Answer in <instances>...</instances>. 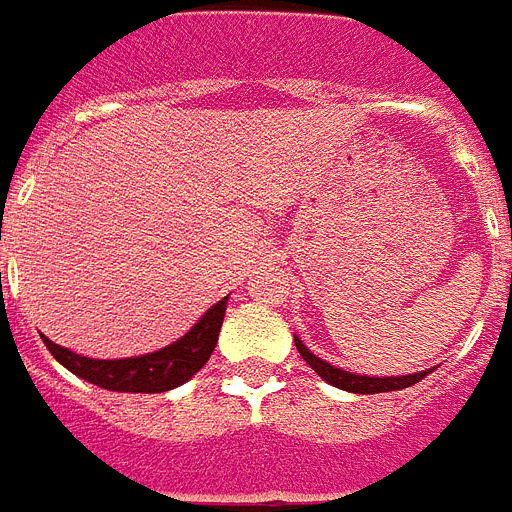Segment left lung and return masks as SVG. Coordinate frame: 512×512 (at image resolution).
I'll use <instances>...</instances> for the list:
<instances>
[{"label":"left lung","mask_w":512,"mask_h":512,"mask_svg":"<svg viewBox=\"0 0 512 512\" xmlns=\"http://www.w3.org/2000/svg\"><path fill=\"white\" fill-rule=\"evenodd\" d=\"M294 343H296V351L302 354L304 362L315 369L322 380L330 382V385H336V388H341V390H349V393H364V395H367V393H390V390L411 388V385H416V382L424 380V377L432 372V369H427V372H416V375H403V377L354 375V372H346V369H338V367H333V364L322 362L320 356L312 354V351H309L307 346L299 341V338H294Z\"/></svg>","instance_id":"obj_1"}]
</instances>
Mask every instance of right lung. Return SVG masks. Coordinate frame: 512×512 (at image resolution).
I'll return each instance as SVG.
<instances>
[{
	"mask_svg": "<svg viewBox=\"0 0 512 512\" xmlns=\"http://www.w3.org/2000/svg\"><path fill=\"white\" fill-rule=\"evenodd\" d=\"M226 302H229V296H223L216 307H210L195 328L176 343L156 351V354L135 356V359H111V362L109 359H88L70 349H62L46 336L44 343L59 364L98 388L119 390V393H163V390L187 382L205 367L218 343Z\"/></svg>",
	"mask_w": 512,
	"mask_h": 512,
	"instance_id": "obj_1",
	"label": "right lung"
}]
</instances>
